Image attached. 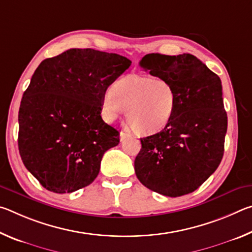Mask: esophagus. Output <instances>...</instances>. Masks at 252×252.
<instances>
[{
    "label": "esophagus",
    "instance_id": "obj_1",
    "mask_svg": "<svg viewBox=\"0 0 252 252\" xmlns=\"http://www.w3.org/2000/svg\"><path fill=\"white\" fill-rule=\"evenodd\" d=\"M130 136H131V134L127 133V132H125V131H121V132H120V139H121V141H123V140H126V138H130Z\"/></svg>",
    "mask_w": 252,
    "mask_h": 252
}]
</instances>
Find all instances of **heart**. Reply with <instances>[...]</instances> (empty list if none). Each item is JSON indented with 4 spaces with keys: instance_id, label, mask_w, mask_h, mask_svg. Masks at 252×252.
<instances>
[{
    "instance_id": "heart-1",
    "label": "heart",
    "mask_w": 252,
    "mask_h": 252,
    "mask_svg": "<svg viewBox=\"0 0 252 252\" xmlns=\"http://www.w3.org/2000/svg\"><path fill=\"white\" fill-rule=\"evenodd\" d=\"M177 108V93L165 79L130 74L116 81L102 102L104 117L113 121L126 109V121L135 133L164 129Z\"/></svg>"
}]
</instances>
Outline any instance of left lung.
<instances>
[{
    "label": "left lung",
    "mask_w": 252,
    "mask_h": 252,
    "mask_svg": "<svg viewBox=\"0 0 252 252\" xmlns=\"http://www.w3.org/2000/svg\"><path fill=\"white\" fill-rule=\"evenodd\" d=\"M143 70L168 80L177 93V108L164 129L141 138L134 160L136 178L167 197L193 192L219 167L228 118L218 75L189 53L147 54Z\"/></svg>",
    "instance_id": "8db88e82"
}]
</instances>
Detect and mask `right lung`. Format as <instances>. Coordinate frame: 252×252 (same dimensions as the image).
Instances as JSON below:
<instances>
[{
    "label": "right lung",
    "instance_id": "right-lung-1",
    "mask_svg": "<svg viewBox=\"0 0 252 252\" xmlns=\"http://www.w3.org/2000/svg\"><path fill=\"white\" fill-rule=\"evenodd\" d=\"M131 65L122 55L70 49L43 60L19 110L21 159L42 187L70 193L94 181L104 152L120 142L102 120L106 89Z\"/></svg>",
    "mask_w": 252,
    "mask_h": 252
}]
</instances>
